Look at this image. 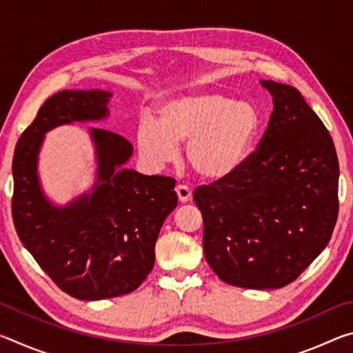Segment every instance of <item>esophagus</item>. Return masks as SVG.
Listing matches in <instances>:
<instances>
[{
	"label": "esophagus",
	"mask_w": 353,
	"mask_h": 353,
	"mask_svg": "<svg viewBox=\"0 0 353 353\" xmlns=\"http://www.w3.org/2000/svg\"><path fill=\"white\" fill-rule=\"evenodd\" d=\"M176 193H177L179 202H182V204L188 202L191 199V196H193V194H191V190L187 187V185H177Z\"/></svg>",
	"instance_id": "34e87169"
}]
</instances>
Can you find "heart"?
Segmentation results:
<instances>
[{
    "instance_id": "obj_1",
    "label": "heart",
    "mask_w": 353,
    "mask_h": 353,
    "mask_svg": "<svg viewBox=\"0 0 353 353\" xmlns=\"http://www.w3.org/2000/svg\"><path fill=\"white\" fill-rule=\"evenodd\" d=\"M261 128V117L249 101L219 92H193L166 101L157 124L145 119L135 134L146 162L165 165L187 146V162L201 179L218 182L240 170Z\"/></svg>"
}]
</instances>
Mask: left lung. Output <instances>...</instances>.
<instances>
[{"instance_id": "1", "label": "left lung", "mask_w": 353, "mask_h": 353, "mask_svg": "<svg viewBox=\"0 0 353 353\" xmlns=\"http://www.w3.org/2000/svg\"><path fill=\"white\" fill-rule=\"evenodd\" d=\"M274 110L235 174L202 185L204 255L223 282L282 288L330 241L338 218L339 165L330 134L294 87L261 81Z\"/></svg>"}]
</instances>
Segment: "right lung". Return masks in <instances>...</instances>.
I'll list each match as a JSON object with an SVG mask.
<instances>
[{
    "label": "right lung",
    "mask_w": 353,
    "mask_h": 353,
    "mask_svg": "<svg viewBox=\"0 0 353 353\" xmlns=\"http://www.w3.org/2000/svg\"><path fill=\"white\" fill-rule=\"evenodd\" d=\"M112 93L63 90L48 98L21 134L12 160V218L20 240L59 288L81 301L135 291L152 271L155 241L177 205L174 179L124 168L132 145L112 130L90 129L97 182L65 207L40 188L37 159L48 130L107 117Z\"/></svg>",
    "instance_id": "1"
}]
</instances>
